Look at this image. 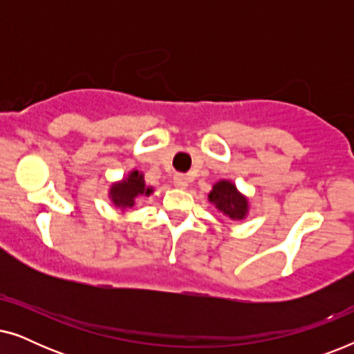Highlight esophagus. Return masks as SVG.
I'll list each match as a JSON object with an SVG mask.
<instances>
[{"instance_id": "1", "label": "esophagus", "mask_w": 354, "mask_h": 354, "mask_svg": "<svg viewBox=\"0 0 354 354\" xmlns=\"http://www.w3.org/2000/svg\"><path fill=\"white\" fill-rule=\"evenodd\" d=\"M172 182H174V187L177 188H187L188 185V178L183 176V174H176L172 178Z\"/></svg>"}]
</instances>
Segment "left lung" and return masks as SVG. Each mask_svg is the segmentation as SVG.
<instances>
[{
    "instance_id": "8db88e82",
    "label": "left lung",
    "mask_w": 354,
    "mask_h": 354,
    "mask_svg": "<svg viewBox=\"0 0 354 354\" xmlns=\"http://www.w3.org/2000/svg\"><path fill=\"white\" fill-rule=\"evenodd\" d=\"M207 200L214 205L222 216L232 221H241L248 216L250 203L234 182L219 180L212 185V190L207 193Z\"/></svg>"
}]
</instances>
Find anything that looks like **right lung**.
I'll list each match as a JSON object with an SVG mask.
<instances>
[{"mask_svg":"<svg viewBox=\"0 0 354 354\" xmlns=\"http://www.w3.org/2000/svg\"><path fill=\"white\" fill-rule=\"evenodd\" d=\"M154 192L153 187H147L145 183V176L143 172L130 171L127 177H124L122 180L114 182L109 188V200L113 205L125 212L129 207L135 205V200L140 196H149Z\"/></svg>","mask_w":354,"mask_h":354,"instance_id":"add662e5","label":"right lung"}]
</instances>
